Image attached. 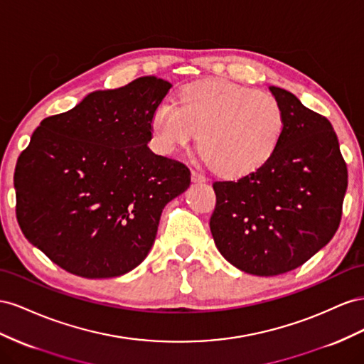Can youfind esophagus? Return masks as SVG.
I'll return each instance as SVG.
<instances>
[{"label":"esophagus","mask_w":364,"mask_h":364,"mask_svg":"<svg viewBox=\"0 0 364 364\" xmlns=\"http://www.w3.org/2000/svg\"><path fill=\"white\" fill-rule=\"evenodd\" d=\"M192 181H195V183H204L205 181V176L201 172H198V171H192Z\"/></svg>","instance_id":"esophagus-1"}]
</instances>
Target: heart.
<instances>
[{
    "label": "heart",
    "mask_w": 364,
    "mask_h": 364,
    "mask_svg": "<svg viewBox=\"0 0 364 364\" xmlns=\"http://www.w3.org/2000/svg\"><path fill=\"white\" fill-rule=\"evenodd\" d=\"M284 128V109L274 96L224 79L188 85L180 105L163 99L151 117L152 139L163 152L188 146L200 132L203 157L228 176L259 168L276 149Z\"/></svg>",
    "instance_id": "heart-1"
}]
</instances>
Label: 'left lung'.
I'll use <instances>...</instances> for the list:
<instances>
[{
	"label": "left lung",
	"mask_w": 364,
	"mask_h": 364,
	"mask_svg": "<svg viewBox=\"0 0 364 364\" xmlns=\"http://www.w3.org/2000/svg\"><path fill=\"white\" fill-rule=\"evenodd\" d=\"M285 128L267 161L233 181H215L210 232L228 262L255 276L305 264L336 235L348 168L331 122L293 92L269 87Z\"/></svg>",
	"instance_id": "8db88e82"
}]
</instances>
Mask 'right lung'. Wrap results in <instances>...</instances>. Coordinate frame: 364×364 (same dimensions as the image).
Wrapping results in <instances>:
<instances>
[{
	"instance_id": "1",
	"label": "right lung",
	"mask_w": 364,
	"mask_h": 364,
	"mask_svg": "<svg viewBox=\"0 0 364 364\" xmlns=\"http://www.w3.org/2000/svg\"><path fill=\"white\" fill-rule=\"evenodd\" d=\"M171 84L143 76L95 91L41 122L16 161V218L30 244L65 272L116 277L148 256L160 216L191 184L154 154L151 117Z\"/></svg>"
}]
</instances>
